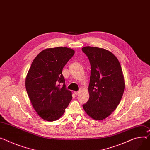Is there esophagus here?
<instances>
[{"instance_id":"1","label":"esophagus","mask_w":150,"mask_h":150,"mask_svg":"<svg viewBox=\"0 0 150 150\" xmlns=\"http://www.w3.org/2000/svg\"><path fill=\"white\" fill-rule=\"evenodd\" d=\"M79 93H80V91H74V94L76 95H78L79 94Z\"/></svg>"}]
</instances>
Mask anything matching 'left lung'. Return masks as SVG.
I'll list each match as a JSON object with an SVG mask.
<instances>
[{
	"label": "left lung",
	"mask_w": 150,
	"mask_h": 150,
	"mask_svg": "<svg viewBox=\"0 0 150 150\" xmlns=\"http://www.w3.org/2000/svg\"><path fill=\"white\" fill-rule=\"evenodd\" d=\"M91 64L89 100L83 105L92 119L102 120L116 109L122 97L125 81L120 63L111 52L86 46L82 49Z\"/></svg>",
	"instance_id": "left-lung-1"
}]
</instances>
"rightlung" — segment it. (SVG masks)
Returning <instances> with one entry per match:
<instances>
[{
  "mask_svg": "<svg viewBox=\"0 0 150 150\" xmlns=\"http://www.w3.org/2000/svg\"><path fill=\"white\" fill-rule=\"evenodd\" d=\"M74 53L67 47L45 49L31 64L26 77V89L33 108L44 120L59 119L72 100V93L66 89L62 73Z\"/></svg>",
  "mask_w": 150,
  "mask_h": 150,
  "instance_id": "add662e5",
  "label": "right lung"
}]
</instances>
